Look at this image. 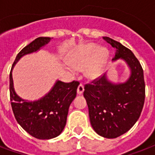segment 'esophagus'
I'll return each instance as SVG.
<instances>
[{
    "label": "esophagus",
    "mask_w": 155,
    "mask_h": 155,
    "mask_svg": "<svg viewBox=\"0 0 155 155\" xmlns=\"http://www.w3.org/2000/svg\"><path fill=\"white\" fill-rule=\"evenodd\" d=\"M83 92H84V86L82 84H80L77 88V94H81Z\"/></svg>",
    "instance_id": "1"
}]
</instances>
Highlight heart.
<instances>
[{"label": "heart", "mask_w": 155, "mask_h": 155, "mask_svg": "<svg viewBox=\"0 0 155 155\" xmlns=\"http://www.w3.org/2000/svg\"><path fill=\"white\" fill-rule=\"evenodd\" d=\"M109 60V51L106 48H99L96 44L89 43L78 49L71 55L69 61L76 70H83L90 80H96L104 74Z\"/></svg>", "instance_id": "heart-1"}]
</instances>
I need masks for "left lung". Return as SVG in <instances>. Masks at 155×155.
<instances>
[{"label": "left lung", "instance_id": "1", "mask_svg": "<svg viewBox=\"0 0 155 155\" xmlns=\"http://www.w3.org/2000/svg\"><path fill=\"white\" fill-rule=\"evenodd\" d=\"M103 39L116 50L113 61H125L130 77L123 83H113L104 74L85 84L84 97L94 131L104 138L114 139L129 131L139 120L144 104L145 84L142 66L133 52L110 37Z\"/></svg>", "mask_w": 155, "mask_h": 155}]
</instances>
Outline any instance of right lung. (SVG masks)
Listing matches in <instances>:
<instances>
[{
    "mask_svg": "<svg viewBox=\"0 0 155 155\" xmlns=\"http://www.w3.org/2000/svg\"><path fill=\"white\" fill-rule=\"evenodd\" d=\"M51 37H38L27 45L16 55L10 73V97L16 121L31 136L39 140H50L60 135L66 124L69 107L76 96L80 83H64L57 81L45 96L38 101L23 100L15 93L12 70L25 54L36 52L47 45Z\"/></svg>",
    "mask_w": 155,
    "mask_h": 155,
    "instance_id": "obj_1",
    "label": "right lung"
}]
</instances>
